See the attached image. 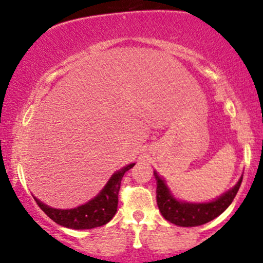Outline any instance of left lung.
I'll return each mask as SVG.
<instances>
[{
  "label": "left lung",
  "instance_id": "8db88e82",
  "mask_svg": "<svg viewBox=\"0 0 263 263\" xmlns=\"http://www.w3.org/2000/svg\"><path fill=\"white\" fill-rule=\"evenodd\" d=\"M156 202L164 219L178 227H198L211 221L220 214L224 213L234 200L235 195L242 184V177L237 184L220 196L217 200L208 203H188L177 201L169 192L168 187L156 173Z\"/></svg>",
  "mask_w": 263,
  "mask_h": 263
}]
</instances>
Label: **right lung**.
I'll return each instance as SVG.
<instances>
[{
    "label": "right lung",
    "mask_w": 263,
    "mask_h": 263,
    "mask_svg": "<svg viewBox=\"0 0 263 263\" xmlns=\"http://www.w3.org/2000/svg\"><path fill=\"white\" fill-rule=\"evenodd\" d=\"M134 165L135 163L129 164L113 174L112 178L108 181L107 185L103 188L102 192L97 197L79 208L70 209V210H58V209H52L44 205L36 198L35 202L49 219L62 227L70 228V229H92V228L102 227L110 221L116 215L122 177Z\"/></svg>",
    "instance_id": "1"
}]
</instances>
